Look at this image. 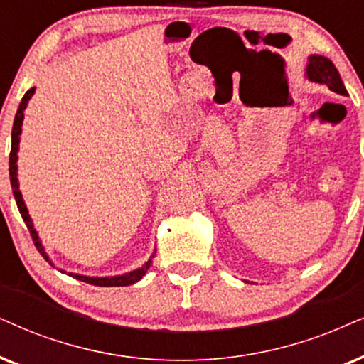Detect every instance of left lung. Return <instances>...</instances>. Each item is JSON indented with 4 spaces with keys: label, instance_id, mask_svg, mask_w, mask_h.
I'll list each match as a JSON object with an SVG mask.
<instances>
[{
    "label": "left lung",
    "instance_id": "left-lung-1",
    "mask_svg": "<svg viewBox=\"0 0 364 364\" xmlns=\"http://www.w3.org/2000/svg\"><path fill=\"white\" fill-rule=\"evenodd\" d=\"M307 79L317 84L328 85L329 90L336 92L339 95H346V87H344L341 77H339L338 68L329 58L323 57V55H311L309 62H307Z\"/></svg>",
    "mask_w": 364,
    "mask_h": 364
}]
</instances>
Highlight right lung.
Listing matches in <instances>:
<instances>
[{
	"mask_svg": "<svg viewBox=\"0 0 364 364\" xmlns=\"http://www.w3.org/2000/svg\"><path fill=\"white\" fill-rule=\"evenodd\" d=\"M35 94V87L33 89H30L26 92L25 95H23L21 102H20V107L16 110V116H15V122H13V131H11V153H10V181H11V188H13V195H15V200H16V205H18V210H20L21 213V218L25 220L26 227L30 230V235L33 238L35 242V247L38 248V252L43 257L45 260L50 262L52 264V260L48 259L47 252H45L43 245H41L40 238H38V233H36V230L33 227V222H31L30 215H28V210H26V205L25 201H23V196H21V191H20V185H18V166H16V161H18V146H20V134H21V126H23V117H25V114H23V110L26 109V105H28V100L33 97ZM153 257L151 255V259L146 262L144 265L139 267V269L132 270V272H127V274H122V275H114V277H89V275H79V274H68L72 275V277L82 280V282H87V284H92V285H99V287H124V285H131L137 282V280H141L144 277L146 272H148V269L153 264Z\"/></svg>",
	"mask_w": 364,
	"mask_h": 364,
	"instance_id": "right-lung-1",
	"label": "right lung"
}]
</instances>
